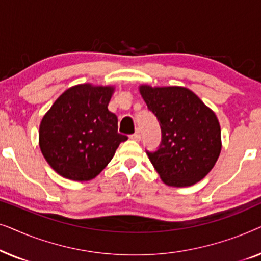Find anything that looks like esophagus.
<instances>
[{"mask_svg": "<svg viewBox=\"0 0 261 261\" xmlns=\"http://www.w3.org/2000/svg\"><path fill=\"white\" fill-rule=\"evenodd\" d=\"M132 140H135V141H140L141 140V134L140 133H134L132 134L129 137Z\"/></svg>", "mask_w": 261, "mask_h": 261, "instance_id": "esophagus-1", "label": "esophagus"}]
</instances>
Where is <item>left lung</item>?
<instances>
[{
    "instance_id": "left-lung-1",
    "label": "left lung",
    "mask_w": 261,
    "mask_h": 261,
    "mask_svg": "<svg viewBox=\"0 0 261 261\" xmlns=\"http://www.w3.org/2000/svg\"><path fill=\"white\" fill-rule=\"evenodd\" d=\"M140 94L162 129L158 149L146 151L162 180L183 188L203 179L221 152L215 113L187 88L141 85Z\"/></svg>"
}]
</instances>
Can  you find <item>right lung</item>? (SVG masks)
I'll use <instances>...</instances> for the list:
<instances>
[{
    "label": "right lung",
    "mask_w": 261,
    "mask_h": 261,
    "mask_svg": "<svg viewBox=\"0 0 261 261\" xmlns=\"http://www.w3.org/2000/svg\"><path fill=\"white\" fill-rule=\"evenodd\" d=\"M113 91V87L76 85L64 91L42 117L39 146L62 177L92 179L128 139L117 133V117L108 110Z\"/></svg>",
    "instance_id": "right-lung-1"
}]
</instances>
